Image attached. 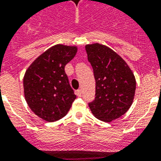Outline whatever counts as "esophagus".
<instances>
[{
	"label": "esophagus",
	"instance_id": "34e87169",
	"mask_svg": "<svg viewBox=\"0 0 161 161\" xmlns=\"http://www.w3.org/2000/svg\"><path fill=\"white\" fill-rule=\"evenodd\" d=\"M76 94H77L78 96L80 97L81 95H82V90H81L80 89H78V90H77V92H76Z\"/></svg>",
	"mask_w": 161,
	"mask_h": 161
}]
</instances>
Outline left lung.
Wrapping results in <instances>:
<instances>
[{"label": "left lung", "mask_w": 161, "mask_h": 161, "mask_svg": "<svg viewBox=\"0 0 161 161\" xmlns=\"http://www.w3.org/2000/svg\"><path fill=\"white\" fill-rule=\"evenodd\" d=\"M85 49L95 79V98L89 106L96 118L109 122L124 115L132 105L134 75L124 60L107 46L93 44Z\"/></svg>", "instance_id": "left-lung-1"}]
</instances>
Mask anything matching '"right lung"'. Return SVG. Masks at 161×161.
Listing matches in <instances>:
<instances>
[{"label": "right lung", "instance_id": "obj_1", "mask_svg": "<svg viewBox=\"0 0 161 161\" xmlns=\"http://www.w3.org/2000/svg\"><path fill=\"white\" fill-rule=\"evenodd\" d=\"M76 52L75 46L56 45L39 56L25 72V100L32 111L45 121L64 117L76 99L65 72V66Z\"/></svg>", "mask_w": 161, "mask_h": 161}]
</instances>
